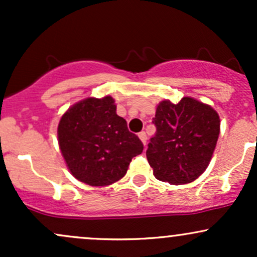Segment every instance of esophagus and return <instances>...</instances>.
Segmentation results:
<instances>
[{"label": "esophagus", "instance_id": "obj_1", "mask_svg": "<svg viewBox=\"0 0 257 257\" xmlns=\"http://www.w3.org/2000/svg\"><path fill=\"white\" fill-rule=\"evenodd\" d=\"M138 137H139V139H140V140H141V143H143L144 145H146V141H147L146 133H145V132H141V133H139V134H138Z\"/></svg>", "mask_w": 257, "mask_h": 257}]
</instances>
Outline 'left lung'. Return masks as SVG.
I'll return each mask as SVG.
<instances>
[{
    "mask_svg": "<svg viewBox=\"0 0 257 257\" xmlns=\"http://www.w3.org/2000/svg\"><path fill=\"white\" fill-rule=\"evenodd\" d=\"M156 132L146 157L153 175L172 185L190 184L210 163L220 134L219 113L204 102L185 96L178 104L163 100L153 118Z\"/></svg>",
    "mask_w": 257,
    "mask_h": 257,
    "instance_id": "1",
    "label": "left lung"
}]
</instances>
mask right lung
I'll return each mask as SVG.
<instances>
[{"instance_id": "add662e5", "label": "right lung", "mask_w": 257, "mask_h": 257, "mask_svg": "<svg viewBox=\"0 0 257 257\" xmlns=\"http://www.w3.org/2000/svg\"><path fill=\"white\" fill-rule=\"evenodd\" d=\"M58 143L70 173L89 186H107L125 175L133 157L144 150L112 96L87 98L61 116Z\"/></svg>"}]
</instances>
